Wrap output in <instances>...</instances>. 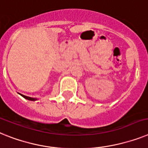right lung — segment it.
<instances>
[{"label":"right lung","instance_id":"obj_1","mask_svg":"<svg viewBox=\"0 0 148 148\" xmlns=\"http://www.w3.org/2000/svg\"><path fill=\"white\" fill-rule=\"evenodd\" d=\"M19 95H21L23 98H25V99H28V100H29V101H36V100H38V99H36V98H32V97H28V96H26V95H22V94H20V93H18Z\"/></svg>","mask_w":148,"mask_h":148}]
</instances>
